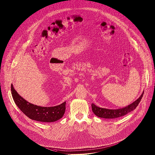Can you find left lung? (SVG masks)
Listing matches in <instances>:
<instances>
[{
	"label": "left lung",
	"instance_id": "1",
	"mask_svg": "<svg viewBox=\"0 0 155 155\" xmlns=\"http://www.w3.org/2000/svg\"><path fill=\"white\" fill-rule=\"evenodd\" d=\"M144 94V91L141 95L134 102L130 105L124 107V108H120L118 109H107L100 108L96 106L94 104H92V109L93 113L98 117L104 118V119H116L120 117L130 113L136 108V107L139 104L141 101L142 97Z\"/></svg>",
	"mask_w": 155,
	"mask_h": 155
}]
</instances>
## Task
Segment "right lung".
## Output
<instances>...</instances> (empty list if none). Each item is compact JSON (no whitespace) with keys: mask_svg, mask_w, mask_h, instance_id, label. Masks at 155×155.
Returning <instances> with one entry per match:
<instances>
[{"mask_svg":"<svg viewBox=\"0 0 155 155\" xmlns=\"http://www.w3.org/2000/svg\"><path fill=\"white\" fill-rule=\"evenodd\" d=\"M13 99L20 110L29 118L38 122L50 123L61 119L64 115L66 102L54 107H41L33 105L23 98L11 84Z\"/></svg>","mask_w":155,"mask_h":155,"instance_id":"right-lung-1","label":"right lung"}]
</instances>
